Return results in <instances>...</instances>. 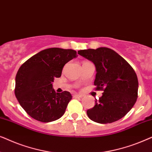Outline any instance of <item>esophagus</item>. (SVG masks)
<instances>
[{
    "instance_id": "obj_1",
    "label": "esophagus",
    "mask_w": 152,
    "mask_h": 152,
    "mask_svg": "<svg viewBox=\"0 0 152 152\" xmlns=\"http://www.w3.org/2000/svg\"><path fill=\"white\" fill-rule=\"evenodd\" d=\"M82 97V95H80V94H74L73 95V97H75V98H77V97Z\"/></svg>"
}]
</instances>
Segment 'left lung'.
Wrapping results in <instances>:
<instances>
[{
    "label": "left lung",
    "instance_id": "8db88e82",
    "mask_svg": "<svg viewBox=\"0 0 152 152\" xmlns=\"http://www.w3.org/2000/svg\"><path fill=\"white\" fill-rule=\"evenodd\" d=\"M78 54L95 64L96 90L103 91L94 107L87 110L91 120L107 124L123 118L138 97V81L133 68L113 50L105 47L81 50Z\"/></svg>",
    "mask_w": 152,
    "mask_h": 152
}]
</instances>
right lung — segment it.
<instances>
[{
  "mask_svg": "<svg viewBox=\"0 0 152 152\" xmlns=\"http://www.w3.org/2000/svg\"><path fill=\"white\" fill-rule=\"evenodd\" d=\"M77 56L74 50L52 48L39 52L22 64L16 75L14 93L30 117L49 122L64 115L72 95L68 91L56 93L53 82L61 77L65 64Z\"/></svg>",
  "mask_w": 152,
  "mask_h": 152,
  "instance_id": "right-lung-1",
  "label": "right lung"
}]
</instances>
